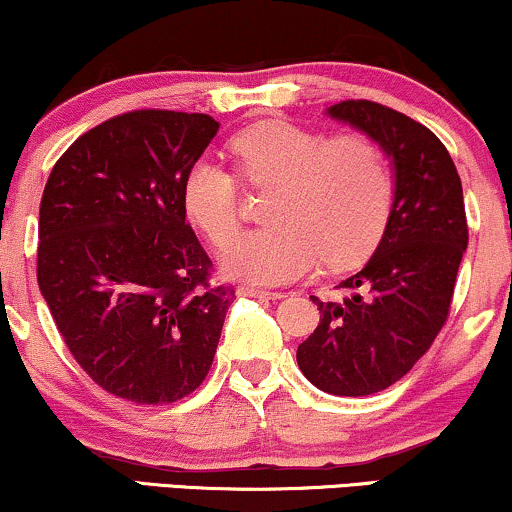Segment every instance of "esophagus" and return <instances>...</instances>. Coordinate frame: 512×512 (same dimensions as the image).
<instances>
[{
	"label": "esophagus",
	"mask_w": 512,
	"mask_h": 512,
	"mask_svg": "<svg viewBox=\"0 0 512 512\" xmlns=\"http://www.w3.org/2000/svg\"><path fill=\"white\" fill-rule=\"evenodd\" d=\"M240 293H242V296H247V298H261V300H279V298H284V293L254 289V286H242Z\"/></svg>",
	"instance_id": "obj_1"
}]
</instances>
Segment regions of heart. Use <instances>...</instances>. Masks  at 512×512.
<instances>
[{"instance_id": "b5f03b06", "label": "heart", "mask_w": 512, "mask_h": 512, "mask_svg": "<svg viewBox=\"0 0 512 512\" xmlns=\"http://www.w3.org/2000/svg\"><path fill=\"white\" fill-rule=\"evenodd\" d=\"M242 177L275 186L265 202L270 226H240V186L216 158L188 165L184 212L214 247H226L228 277L249 284H286L326 265H347L368 254L387 226L394 179L387 156L359 132L328 139L298 125L270 121L242 130L230 142Z\"/></svg>"}]
</instances>
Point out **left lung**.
<instances>
[{
  "mask_svg": "<svg viewBox=\"0 0 512 512\" xmlns=\"http://www.w3.org/2000/svg\"><path fill=\"white\" fill-rule=\"evenodd\" d=\"M326 116L363 132L394 174L387 226L361 270L319 300V326L296 359L314 387L368 396L401 380L422 359L450 312L468 244L464 191L450 153L422 123L368 100H347Z\"/></svg>",
  "mask_w": 512,
  "mask_h": 512,
  "instance_id": "1",
  "label": "left lung"
}]
</instances>
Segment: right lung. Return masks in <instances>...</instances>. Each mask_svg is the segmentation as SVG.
Wrapping results in <instances>:
<instances>
[{"label": "right lung", "instance_id": "obj_1", "mask_svg": "<svg viewBox=\"0 0 512 512\" xmlns=\"http://www.w3.org/2000/svg\"><path fill=\"white\" fill-rule=\"evenodd\" d=\"M216 132L207 114L130 111L76 139L46 181L41 296L79 366L125 401H179L214 361L235 291L207 284L181 184Z\"/></svg>", "mask_w": 512, "mask_h": 512}]
</instances>
